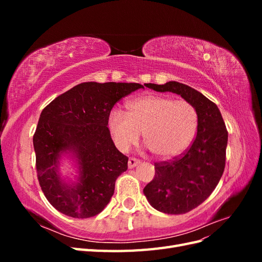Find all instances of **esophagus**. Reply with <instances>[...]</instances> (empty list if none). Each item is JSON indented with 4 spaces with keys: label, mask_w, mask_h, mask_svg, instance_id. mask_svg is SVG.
<instances>
[{
    "label": "esophagus",
    "mask_w": 262,
    "mask_h": 262,
    "mask_svg": "<svg viewBox=\"0 0 262 262\" xmlns=\"http://www.w3.org/2000/svg\"><path fill=\"white\" fill-rule=\"evenodd\" d=\"M140 164V161L137 160V158H129V162H128V167L131 169L133 167H136V166H138Z\"/></svg>",
    "instance_id": "obj_1"
}]
</instances>
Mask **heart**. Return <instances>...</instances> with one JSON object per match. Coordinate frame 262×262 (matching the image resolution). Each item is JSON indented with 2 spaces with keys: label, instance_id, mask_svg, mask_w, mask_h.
I'll use <instances>...</instances> for the list:
<instances>
[{
  "label": "heart",
  "instance_id": "1",
  "mask_svg": "<svg viewBox=\"0 0 262 262\" xmlns=\"http://www.w3.org/2000/svg\"><path fill=\"white\" fill-rule=\"evenodd\" d=\"M128 114L114 109L108 128L117 147L126 152L143 132L144 144L158 160H171L191 144L198 128V113L187 100L161 95L139 97L126 104Z\"/></svg>",
  "mask_w": 262,
  "mask_h": 262
}]
</instances>
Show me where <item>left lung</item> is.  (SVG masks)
Segmentation results:
<instances>
[{
    "mask_svg": "<svg viewBox=\"0 0 262 262\" xmlns=\"http://www.w3.org/2000/svg\"><path fill=\"white\" fill-rule=\"evenodd\" d=\"M156 92H171L192 104L198 113L196 137L185 154L171 162L155 163V176L143 192L157 211L184 214L209 198L225 168L227 130L220 109L192 87L175 81L148 83Z\"/></svg>",
    "mask_w": 262,
    "mask_h": 262,
    "instance_id": "8db88e82",
    "label": "left lung"
}]
</instances>
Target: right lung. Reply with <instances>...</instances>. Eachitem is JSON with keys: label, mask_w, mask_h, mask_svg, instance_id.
<instances>
[{"label": "right lung", "mask_w": 262, "mask_h": 262, "mask_svg": "<svg viewBox=\"0 0 262 262\" xmlns=\"http://www.w3.org/2000/svg\"><path fill=\"white\" fill-rule=\"evenodd\" d=\"M138 83H81L47 106L34 134L39 185L53 208L68 216L97 215L115 191L117 178L128 169V157L117 149L108 117L118 100ZM64 157L77 168L74 181L61 175Z\"/></svg>", "instance_id": "1"}]
</instances>
